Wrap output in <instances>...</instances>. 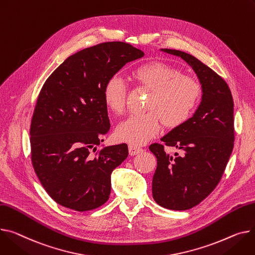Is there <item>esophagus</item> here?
<instances>
[{"label": "esophagus", "mask_w": 255, "mask_h": 255, "mask_svg": "<svg viewBox=\"0 0 255 255\" xmlns=\"http://www.w3.org/2000/svg\"><path fill=\"white\" fill-rule=\"evenodd\" d=\"M128 149H129V154L130 156H135L139 154V152H141L143 149L137 145H134V144H129L128 146Z\"/></svg>", "instance_id": "1"}]
</instances>
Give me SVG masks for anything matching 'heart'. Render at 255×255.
I'll list each match as a JSON object with an SVG mask.
<instances>
[{
	"label": "heart",
	"mask_w": 255,
	"mask_h": 255,
	"mask_svg": "<svg viewBox=\"0 0 255 255\" xmlns=\"http://www.w3.org/2000/svg\"><path fill=\"white\" fill-rule=\"evenodd\" d=\"M131 78L137 86L150 90L142 115L131 116L116 128L122 141L141 145L154 138L162 123L176 128L190 120L200 105L202 85L196 79L181 75L176 66L164 61H149L137 66ZM106 107L114 114H122L126 105V86L117 76L108 79L103 89Z\"/></svg>",
	"instance_id": "1"
}]
</instances>
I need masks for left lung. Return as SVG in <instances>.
Here are the masks:
<instances>
[{
	"label": "left lung",
	"mask_w": 255,
	"mask_h": 255,
	"mask_svg": "<svg viewBox=\"0 0 255 255\" xmlns=\"http://www.w3.org/2000/svg\"><path fill=\"white\" fill-rule=\"evenodd\" d=\"M161 50L188 63L203 89L194 116L161 138L181 154L169 156L160 143L148 147L157 158L152 198L164 208L188 210L212 193L225 172L235 140L234 101L226 81L206 64L179 50Z\"/></svg>",
	"instance_id": "1"
}]
</instances>
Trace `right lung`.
Segmentation results:
<instances>
[{"label":"right lung","instance_id":"1","mask_svg":"<svg viewBox=\"0 0 255 255\" xmlns=\"http://www.w3.org/2000/svg\"><path fill=\"white\" fill-rule=\"evenodd\" d=\"M143 55L128 43H101L67 57L43 85L30 124L31 163L57 204L82 212L109 200L111 174L128 157V146L92 152L111 128L103 89Z\"/></svg>","mask_w":255,"mask_h":255}]
</instances>
